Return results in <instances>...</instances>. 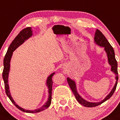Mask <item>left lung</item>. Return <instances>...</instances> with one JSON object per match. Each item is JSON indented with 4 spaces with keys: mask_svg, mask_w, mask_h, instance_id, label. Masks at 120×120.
Here are the masks:
<instances>
[{
    "mask_svg": "<svg viewBox=\"0 0 120 120\" xmlns=\"http://www.w3.org/2000/svg\"><path fill=\"white\" fill-rule=\"evenodd\" d=\"M94 42L98 46H101V47H104V49L105 50L106 53L107 57H108V63L111 66V71L113 72L116 75L115 78L116 82L115 84H114L112 90H111L110 93L102 101L98 102H92L87 101L86 100L83 99L82 97L78 94L76 90V83H75V82L74 80H72L70 78H67V82L68 83L73 93H74V95H75V98H76V100L78 101V102L80 103V104H81L82 105L84 106L89 107V108L97 106L102 104L104 102H105L106 101L109 99L113 95L116 89L117 81H118V71H117V62L115 58V53H114V49H113V47L111 46L109 41L107 40V39L105 37L104 35L102 33L101 31H100L98 29L96 30V31H95V37H94Z\"/></svg>",
    "mask_w": 120,
    "mask_h": 120,
    "instance_id": "left-lung-1",
    "label": "left lung"
}]
</instances>
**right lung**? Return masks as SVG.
Listing matches in <instances>:
<instances>
[{
  "label": "right lung",
  "instance_id": "right-lung-1",
  "mask_svg": "<svg viewBox=\"0 0 120 120\" xmlns=\"http://www.w3.org/2000/svg\"><path fill=\"white\" fill-rule=\"evenodd\" d=\"M33 31L31 30V27H26V28L24 29L18 34V36L15 38L14 40L12 41L11 44H10V46L8 47V50H7V53H6V55H5L4 58L3 60V65L4 68L3 71V74H2V76H3V79L4 80V87L5 90H6V93L7 94V97L9 98V99L12 102V103L16 107L20 110L22 111L23 112H26V113H38V112H41V111L44 110L45 109H47L49 108V106L50 105L52 100V76H53L54 74H55V72L52 73L48 77L47 79H46V86L48 89V99L44 105L43 106L41 107V108H38V109H35L33 110H26V109L22 108L18 106L14 100L13 99L12 97H11V94L10 92V88L9 85H8V75H9V72L10 70V61H11V57H12V54H13V52L18 47L22 45V44L25 42L26 40L31 37L33 35Z\"/></svg>",
  "mask_w": 120,
  "mask_h": 120
}]
</instances>
